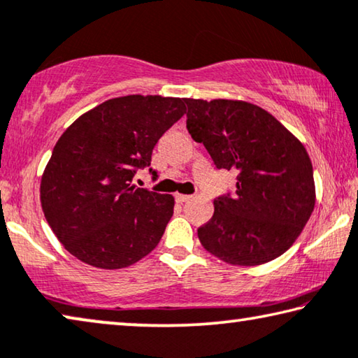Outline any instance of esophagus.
<instances>
[{
    "mask_svg": "<svg viewBox=\"0 0 358 358\" xmlns=\"http://www.w3.org/2000/svg\"><path fill=\"white\" fill-rule=\"evenodd\" d=\"M175 199H177V202L183 203V202H188L191 199V196H188V194H175Z\"/></svg>",
    "mask_w": 358,
    "mask_h": 358,
    "instance_id": "obj_1",
    "label": "esophagus"
}]
</instances>
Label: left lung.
Returning <instances> with one entry per match:
<instances>
[{
    "label": "left lung",
    "mask_w": 358,
    "mask_h": 358,
    "mask_svg": "<svg viewBox=\"0 0 358 358\" xmlns=\"http://www.w3.org/2000/svg\"><path fill=\"white\" fill-rule=\"evenodd\" d=\"M186 127L217 169L236 170L234 194L213 201L197 229L215 257L237 266L268 263L301 234L315 206L308 151L277 119L248 101L185 99Z\"/></svg>",
    "instance_id": "obj_1"
}]
</instances>
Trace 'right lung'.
I'll return each instance as SVG.
<instances>
[{"instance_id":"right-lung-1","label":"right lung","mask_w":358,"mask_h":358,"mask_svg":"<svg viewBox=\"0 0 358 358\" xmlns=\"http://www.w3.org/2000/svg\"><path fill=\"white\" fill-rule=\"evenodd\" d=\"M185 113V99L126 95L84 113L62 134L39 192L44 217L73 257L121 269L155 250L175 201L132 180Z\"/></svg>"}]
</instances>
